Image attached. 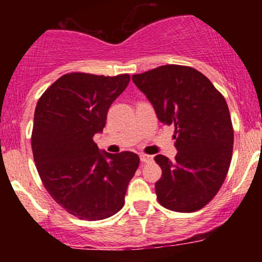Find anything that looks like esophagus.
Listing matches in <instances>:
<instances>
[{
  "label": "esophagus",
  "instance_id": "1",
  "mask_svg": "<svg viewBox=\"0 0 262 262\" xmlns=\"http://www.w3.org/2000/svg\"><path fill=\"white\" fill-rule=\"evenodd\" d=\"M140 161L143 164H149V162L152 161V156L151 155H146V154H141L140 155Z\"/></svg>",
  "mask_w": 262,
  "mask_h": 262
}]
</instances>
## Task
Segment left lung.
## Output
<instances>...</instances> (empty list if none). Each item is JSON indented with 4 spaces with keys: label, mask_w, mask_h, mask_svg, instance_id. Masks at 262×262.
Instances as JSON below:
<instances>
[{
    "label": "left lung",
    "mask_w": 262,
    "mask_h": 262,
    "mask_svg": "<svg viewBox=\"0 0 262 262\" xmlns=\"http://www.w3.org/2000/svg\"><path fill=\"white\" fill-rule=\"evenodd\" d=\"M132 80L159 121L175 127V160L155 156L162 170L155 183L159 203L181 213L203 208L223 185L233 154L234 130L223 95L189 66H159Z\"/></svg>",
    "instance_id": "1"
}]
</instances>
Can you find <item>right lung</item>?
<instances>
[{"label":"right lung","instance_id":"obj_1","mask_svg":"<svg viewBox=\"0 0 262 262\" xmlns=\"http://www.w3.org/2000/svg\"><path fill=\"white\" fill-rule=\"evenodd\" d=\"M129 81L128 74H66L35 107L32 150L38 173L55 202L79 219L101 221L119 212L139 166L134 152H101L93 141Z\"/></svg>","mask_w":262,"mask_h":262}]
</instances>
